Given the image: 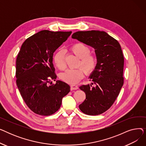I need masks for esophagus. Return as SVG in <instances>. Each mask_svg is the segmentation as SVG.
I'll return each instance as SVG.
<instances>
[{
	"instance_id": "34e87169",
	"label": "esophagus",
	"mask_w": 146,
	"mask_h": 146,
	"mask_svg": "<svg viewBox=\"0 0 146 146\" xmlns=\"http://www.w3.org/2000/svg\"><path fill=\"white\" fill-rule=\"evenodd\" d=\"M71 90H76L78 89V86L77 85H72L70 86Z\"/></svg>"
}]
</instances>
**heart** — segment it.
I'll return each instance as SVG.
<instances>
[{"mask_svg": "<svg viewBox=\"0 0 146 146\" xmlns=\"http://www.w3.org/2000/svg\"><path fill=\"white\" fill-rule=\"evenodd\" d=\"M70 50L80 58L79 66H82L87 74H90L95 70L97 64L96 59L94 55L89 54L90 49L88 46L82 43H76L72 46ZM53 62L60 70L65 68L64 54L62 50H58L55 52L53 56ZM83 69L81 67L76 69H67L60 74V78L68 83H76L83 77Z\"/></svg>", "mask_w": 146, "mask_h": 146, "instance_id": "1", "label": "heart"}]
</instances>
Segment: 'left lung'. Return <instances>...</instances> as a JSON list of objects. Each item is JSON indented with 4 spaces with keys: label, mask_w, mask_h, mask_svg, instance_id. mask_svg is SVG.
I'll list each match as a JSON object with an SVG mask.
<instances>
[{
    "label": "left lung",
    "mask_w": 146,
    "mask_h": 146,
    "mask_svg": "<svg viewBox=\"0 0 146 146\" xmlns=\"http://www.w3.org/2000/svg\"><path fill=\"white\" fill-rule=\"evenodd\" d=\"M72 37L95 49L97 64L89 77L93 82L90 85L80 86L85 92L86 99L79 108L86 115H100L113 105L124 84V58L120 44L100 31H78Z\"/></svg>",
    "instance_id": "left-lung-1"
}]
</instances>
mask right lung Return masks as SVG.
Masks as SVG:
<instances>
[{"mask_svg": "<svg viewBox=\"0 0 146 146\" xmlns=\"http://www.w3.org/2000/svg\"><path fill=\"white\" fill-rule=\"evenodd\" d=\"M72 31L42 30L22 44L16 61L17 85L28 108L34 113L48 116L60 108L62 99L70 90L64 82L56 80L53 54Z\"/></svg>", "mask_w": 146, "mask_h": 146, "instance_id": "add662e5", "label": "right lung"}]
</instances>
